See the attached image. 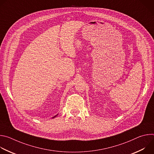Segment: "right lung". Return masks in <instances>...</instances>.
<instances>
[{"label":"right lung","mask_w":154,"mask_h":154,"mask_svg":"<svg viewBox=\"0 0 154 154\" xmlns=\"http://www.w3.org/2000/svg\"><path fill=\"white\" fill-rule=\"evenodd\" d=\"M55 116H54V118H55Z\"/></svg>","instance_id":"obj_1"}]
</instances>
